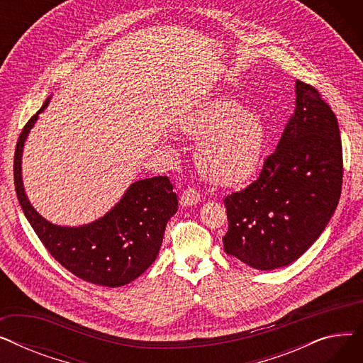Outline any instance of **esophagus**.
<instances>
[{"instance_id": "obj_1", "label": "esophagus", "mask_w": 363, "mask_h": 363, "mask_svg": "<svg viewBox=\"0 0 363 363\" xmlns=\"http://www.w3.org/2000/svg\"><path fill=\"white\" fill-rule=\"evenodd\" d=\"M200 193L197 191L196 188H188L185 189V191L181 194V199H179V203L185 207L188 206H196L197 203H200Z\"/></svg>"}]
</instances>
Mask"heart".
<instances>
[{"mask_svg": "<svg viewBox=\"0 0 363 363\" xmlns=\"http://www.w3.org/2000/svg\"><path fill=\"white\" fill-rule=\"evenodd\" d=\"M182 129L202 140L199 169L206 179L235 186L250 179L260 164L266 130L259 114L226 97L213 99L189 116Z\"/></svg>", "mask_w": 363, "mask_h": 363, "instance_id": "1", "label": "heart"}]
</instances>
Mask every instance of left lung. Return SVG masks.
I'll return each mask as SVG.
<instances>
[{"instance_id": "left-lung-1", "label": "left lung", "mask_w": 363, "mask_h": 363, "mask_svg": "<svg viewBox=\"0 0 363 363\" xmlns=\"http://www.w3.org/2000/svg\"><path fill=\"white\" fill-rule=\"evenodd\" d=\"M338 122L316 88L296 81V110L260 175L226 196L223 250L255 269L298 259L325 230L340 200Z\"/></svg>"}]
</instances>
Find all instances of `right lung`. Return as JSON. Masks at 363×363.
Here are the masks:
<instances>
[{
	"mask_svg": "<svg viewBox=\"0 0 363 363\" xmlns=\"http://www.w3.org/2000/svg\"><path fill=\"white\" fill-rule=\"evenodd\" d=\"M47 100L28 121L14 152V186L18 203L38 238L63 268L78 278L121 287L144 274L156 260L167 220L178 211V197L167 177L133 182L111 211L88 225L59 226L45 220L30 206L22 182V151Z\"/></svg>",
	"mask_w": 363,
	"mask_h": 363,
	"instance_id": "1",
	"label": "right lung"
}]
</instances>
